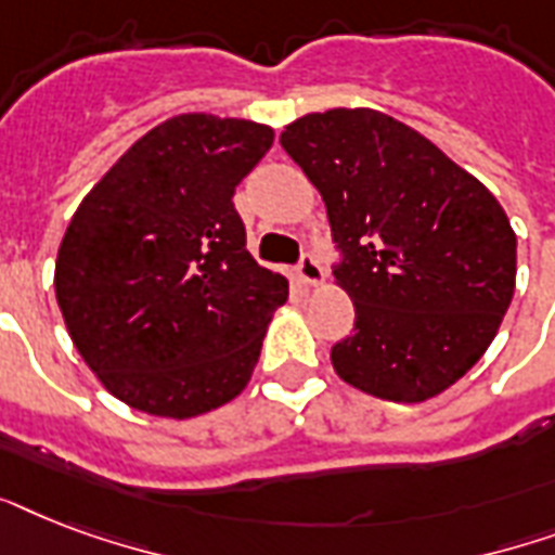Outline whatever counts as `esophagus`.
<instances>
[{"label":"esophagus","mask_w":555,"mask_h":555,"mask_svg":"<svg viewBox=\"0 0 555 555\" xmlns=\"http://www.w3.org/2000/svg\"><path fill=\"white\" fill-rule=\"evenodd\" d=\"M296 273H299L305 285H320L322 279H325V270H322V264L317 261L313 253H302V259L296 264Z\"/></svg>","instance_id":"obj_1"}]
</instances>
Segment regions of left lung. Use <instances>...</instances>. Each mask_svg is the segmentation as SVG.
<instances>
[{
	"label": "left lung",
	"mask_w": 555,
	"mask_h": 555,
	"mask_svg": "<svg viewBox=\"0 0 555 555\" xmlns=\"http://www.w3.org/2000/svg\"><path fill=\"white\" fill-rule=\"evenodd\" d=\"M282 150L328 209L354 334L331 348L348 386L423 403L490 348L516 291V233L487 186L412 126L331 108L285 126Z\"/></svg>",
	"instance_id": "left-lung-1"
}]
</instances>
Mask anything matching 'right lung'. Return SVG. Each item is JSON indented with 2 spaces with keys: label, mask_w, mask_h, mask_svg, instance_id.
Segmentation results:
<instances>
[{
  "label": "right lung",
  "mask_w": 555,
  "mask_h": 555,
  "mask_svg": "<svg viewBox=\"0 0 555 555\" xmlns=\"http://www.w3.org/2000/svg\"><path fill=\"white\" fill-rule=\"evenodd\" d=\"M273 129L178 115L134 141L82 198L56 253L65 328L100 383L158 417L242 395L287 279L247 253L233 192Z\"/></svg>",
  "instance_id": "add662e5"
}]
</instances>
